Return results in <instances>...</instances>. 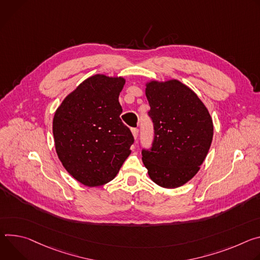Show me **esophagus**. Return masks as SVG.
<instances>
[{"mask_svg": "<svg viewBox=\"0 0 260 260\" xmlns=\"http://www.w3.org/2000/svg\"><path fill=\"white\" fill-rule=\"evenodd\" d=\"M131 131H132V134H133V137L136 139L137 138V136H138V129L137 128H132L131 129Z\"/></svg>", "mask_w": 260, "mask_h": 260, "instance_id": "34e87169", "label": "esophagus"}]
</instances>
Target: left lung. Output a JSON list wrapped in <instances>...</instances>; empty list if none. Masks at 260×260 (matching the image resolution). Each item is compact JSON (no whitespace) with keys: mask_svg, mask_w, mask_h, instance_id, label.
I'll list each match as a JSON object with an SVG mask.
<instances>
[{"mask_svg":"<svg viewBox=\"0 0 260 260\" xmlns=\"http://www.w3.org/2000/svg\"><path fill=\"white\" fill-rule=\"evenodd\" d=\"M146 95L154 140L142 149V162L157 185L174 189L190 181L205 161L213 139L211 115L197 95L181 81H152Z\"/></svg>","mask_w":260,"mask_h":260,"instance_id":"left-lung-1","label":"left lung"}]
</instances>
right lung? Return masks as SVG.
<instances>
[{
    "mask_svg": "<svg viewBox=\"0 0 260 260\" xmlns=\"http://www.w3.org/2000/svg\"><path fill=\"white\" fill-rule=\"evenodd\" d=\"M123 77L94 75L56 109L52 132L57 157L79 183L96 187L114 179L130 155L134 137L122 122Z\"/></svg>",
    "mask_w": 260,
    "mask_h": 260,
    "instance_id": "right-lung-1",
    "label": "right lung"
}]
</instances>
